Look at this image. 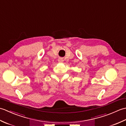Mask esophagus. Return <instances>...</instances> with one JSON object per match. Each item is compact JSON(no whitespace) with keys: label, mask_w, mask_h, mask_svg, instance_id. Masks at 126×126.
<instances>
[{"label":"esophagus","mask_w":126,"mask_h":126,"mask_svg":"<svg viewBox=\"0 0 126 126\" xmlns=\"http://www.w3.org/2000/svg\"><path fill=\"white\" fill-rule=\"evenodd\" d=\"M58 62L60 63H62L63 62V58H59V60H58Z\"/></svg>","instance_id":"1"}]
</instances>
